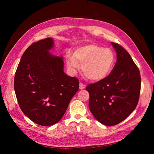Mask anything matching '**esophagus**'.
Instances as JSON below:
<instances>
[{"label": "esophagus", "mask_w": 154, "mask_h": 154, "mask_svg": "<svg viewBox=\"0 0 154 154\" xmlns=\"http://www.w3.org/2000/svg\"><path fill=\"white\" fill-rule=\"evenodd\" d=\"M85 85L84 84V83H80V85H79V88H80V89L82 90V89H83V88H85Z\"/></svg>", "instance_id": "34e87169"}]
</instances>
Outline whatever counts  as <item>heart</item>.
Masks as SVG:
<instances>
[{
	"instance_id": "1",
	"label": "heart",
	"mask_w": 154,
	"mask_h": 154,
	"mask_svg": "<svg viewBox=\"0 0 154 154\" xmlns=\"http://www.w3.org/2000/svg\"><path fill=\"white\" fill-rule=\"evenodd\" d=\"M115 55L109 48L96 44H90L78 48L73 53V57L67 58L69 67L76 70L82 64L84 75L92 81H100L105 78L112 69Z\"/></svg>"
}]
</instances>
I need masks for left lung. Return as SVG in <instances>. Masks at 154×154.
Segmentation results:
<instances>
[{
    "label": "left lung",
    "instance_id": "obj_1",
    "mask_svg": "<svg viewBox=\"0 0 154 154\" xmlns=\"http://www.w3.org/2000/svg\"><path fill=\"white\" fill-rule=\"evenodd\" d=\"M117 53L112 71L105 78L86 87L94 117L106 126L125 120L136 109L141 91L140 72L122 45L111 42Z\"/></svg>",
    "mask_w": 154,
    "mask_h": 154
}]
</instances>
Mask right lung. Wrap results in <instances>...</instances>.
<instances>
[{"instance_id":"add662e5","label":"right lung","mask_w":154,"mask_h":154,"mask_svg":"<svg viewBox=\"0 0 154 154\" xmlns=\"http://www.w3.org/2000/svg\"><path fill=\"white\" fill-rule=\"evenodd\" d=\"M53 40L32 43L23 54L14 78V88L22 111L41 126L58 123L79 89L78 79L63 72L62 57L49 52Z\"/></svg>"}]
</instances>
